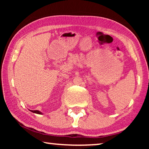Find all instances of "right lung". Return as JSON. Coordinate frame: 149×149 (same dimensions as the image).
<instances>
[{
    "label": "right lung",
    "mask_w": 149,
    "mask_h": 149,
    "mask_svg": "<svg viewBox=\"0 0 149 149\" xmlns=\"http://www.w3.org/2000/svg\"><path fill=\"white\" fill-rule=\"evenodd\" d=\"M32 112H33L35 113H37V114H42V112H40V111H38V110H33V111H32Z\"/></svg>",
    "instance_id": "right-lung-1"
}]
</instances>
